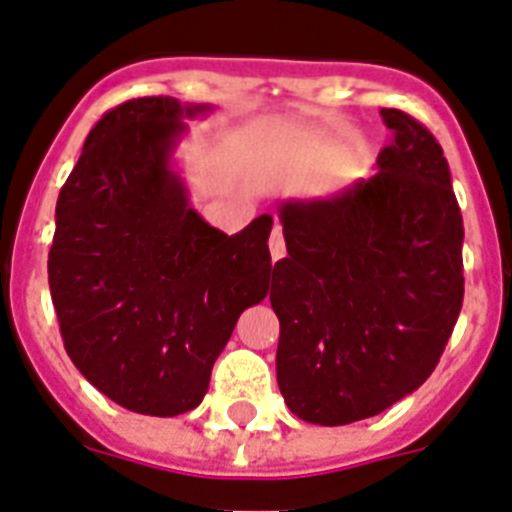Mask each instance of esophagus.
<instances>
[{
    "mask_svg": "<svg viewBox=\"0 0 512 512\" xmlns=\"http://www.w3.org/2000/svg\"><path fill=\"white\" fill-rule=\"evenodd\" d=\"M270 257H273V262L283 260L286 257V239H283V231L281 226H275L273 234H270Z\"/></svg>",
    "mask_w": 512,
    "mask_h": 512,
    "instance_id": "obj_1",
    "label": "esophagus"
}]
</instances>
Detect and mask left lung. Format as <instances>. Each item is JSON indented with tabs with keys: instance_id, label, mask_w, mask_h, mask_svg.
<instances>
[{
	"instance_id": "1",
	"label": "left lung",
	"mask_w": 512,
	"mask_h": 512,
	"mask_svg": "<svg viewBox=\"0 0 512 512\" xmlns=\"http://www.w3.org/2000/svg\"><path fill=\"white\" fill-rule=\"evenodd\" d=\"M381 118L391 144L376 175L278 208L275 371L288 410L314 425L366 420L425 384L464 301V219L441 144L402 110Z\"/></svg>"
}]
</instances>
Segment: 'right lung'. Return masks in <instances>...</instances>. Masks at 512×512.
Masks as SVG:
<instances>
[{
  "label": "right lung",
  "mask_w": 512,
  "mask_h": 512,
  "mask_svg": "<svg viewBox=\"0 0 512 512\" xmlns=\"http://www.w3.org/2000/svg\"><path fill=\"white\" fill-rule=\"evenodd\" d=\"M208 105L136 97L102 115L56 203L48 286L71 363L139 415L203 402L239 314L270 286L262 213L226 237L172 172L182 118Z\"/></svg>",
  "instance_id": "obj_1"
}]
</instances>
